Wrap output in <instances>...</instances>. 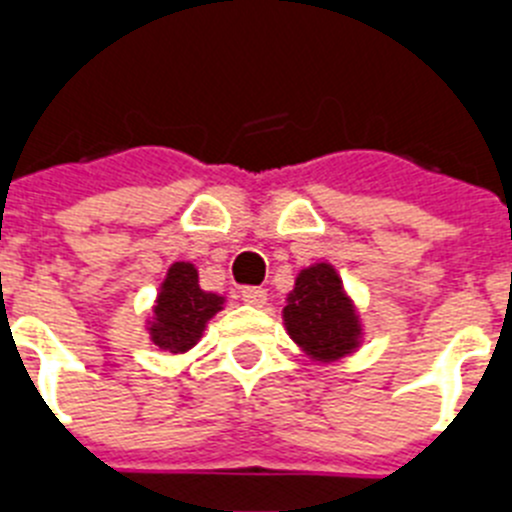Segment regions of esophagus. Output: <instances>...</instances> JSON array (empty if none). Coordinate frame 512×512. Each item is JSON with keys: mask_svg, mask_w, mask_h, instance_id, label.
Masks as SVG:
<instances>
[{"mask_svg": "<svg viewBox=\"0 0 512 512\" xmlns=\"http://www.w3.org/2000/svg\"><path fill=\"white\" fill-rule=\"evenodd\" d=\"M241 297H243V302H246V305H251V307H264L266 305V289H261V287H243Z\"/></svg>", "mask_w": 512, "mask_h": 512, "instance_id": "obj_1", "label": "esophagus"}]
</instances>
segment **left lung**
<instances>
[{
  "label": "left lung",
  "mask_w": 512,
  "mask_h": 512,
  "mask_svg": "<svg viewBox=\"0 0 512 512\" xmlns=\"http://www.w3.org/2000/svg\"><path fill=\"white\" fill-rule=\"evenodd\" d=\"M289 338L310 359L338 361L354 354L361 343V320L343 289L338 271L320 261L302 269L282 310Z\"/></svg>",
  "instance_id": "left-lung-1"
}]
</instances>
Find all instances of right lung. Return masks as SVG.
I'll return each instance as SVG.
<instances>
[{"label": "right lung", "mask_w": 512, "mask_h": 512, "mask_svg": "<svg viewBox=\"0 0 512 512\" xmlns=\"http://www.w3.org/2000/svg\"><path fill=\"white\" fill-rule=\"evenodd\" d=\"M223 305L225 297L200 287V274L194 264L176 261L166 271L153 305V318L148 320L151 341L171 354H184L200 341L207 320L223 310Z\"/></svg>", "instance_id": "add662e5"}]
</instances>
